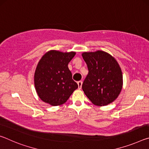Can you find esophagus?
<instances>
[{"mask_svg":"<svg viewBox=\"0 0 149 149\" xmlns=\"http://www.w3.org/2000/svg\"><path fill=\"white\" fill-rule=\"evenodd\" d=\"M77 85H78V87H79V89H81L82 86V81H77Z\"/></svg>","mask_w":149,"mask_h":149,"instance_id":"1","label":"esophagus"}]
</instances>
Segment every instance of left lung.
Listing matches in <instances>:
<instances>
[{"instance_id": "8db88e82", "label": "left lung", "mask_w": 149, "mask_h": 149, "mask_svg": "<svg viewBox=\"0 0 149 149\" xmlns=\"http://www.w3.org/2000/svg\"><path fill=\"white\" fill-rule=\"evenodd\" d=\"M89 73L82 89L93 104L106 106L117 99L122 89L123 76L114 57L102 50L84 52Z\"/></svg>"}]
</instances>
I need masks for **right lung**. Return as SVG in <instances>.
I'll use <instances>...</instances> for the list:
<instances>
[{"instance_id": "obj_1", "label": "right lung", "mask_w": 149, "mask_h": 149, "mask_svg": "<svg viewBox=\"0 0 149 149\" xmlns=\"http://www.w3.org/2000/svg\"><path fill=\"white\" fill-rule=\"evenodd\" d=\"M75 55V52L52 50L42 56L35 70L34 84L42 101L52 106L61 105L77 89L68 66Z\"/></svg>"}]
</instances>
